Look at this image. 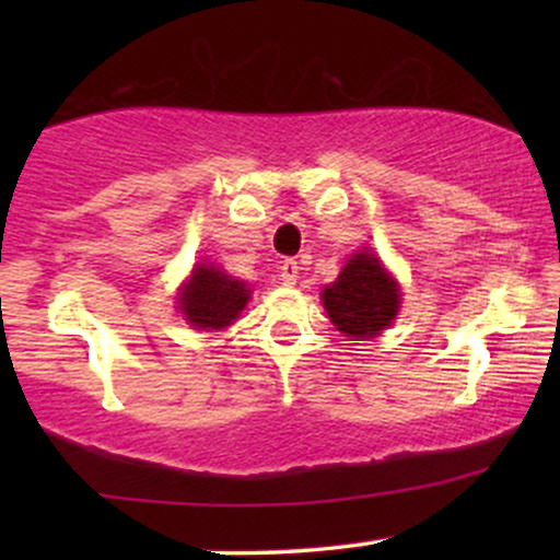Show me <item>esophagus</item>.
<instances>
[{
	"mask_svg": "<svg viewBox=\"0 0 560 560\" xmlns=\"http://www.w3.org/2000/svg\"><path fill=\"white\" fill-rule=\"evenodd\" d=\"M298 275H301V267H298L295 259H285V262H282V267H280L282 285H295Z\"/></svg>",
	"mask_w": 560,
	"mask_h": 560,
	"instance_id": "obj_1",
	"label": "esophagus"
}]
</instances>
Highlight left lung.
<instances>
[{
	"mask_svg": "<svg viewBox=\"0 0 560 560\" xmlns=\"http://www.w3.org/2000/svg\"><path fill=\"white\" fill-rule=\"evenodd\" d=\"M331 324L351 341L374 339L400 311V285L372 252H357L320 293Z\"/></svg>",
	"mask_w": 560,
	"mask_h": 560,
	"instance_id": "8db88e82",
	"label": "left lung"
}]
</instances>
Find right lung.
I'll return each instance as SVG.
<instances>
[{"label":"right lung","instance_id":"right-lung-1","mask_svg":"<svg viewBox=\"0 0 560 560\" xmlns=\"http://www.w3.org/2000/svg\"><path fill=\"white\" fill-rule=\"evenodd\" d=\"M249 295L247 282L234 280L213 265H196L188 282L180 288L178 308L194 328L221 331L240 318Z\"/></svg>","mask_w":560,"mask_h":560}]
</instances>
